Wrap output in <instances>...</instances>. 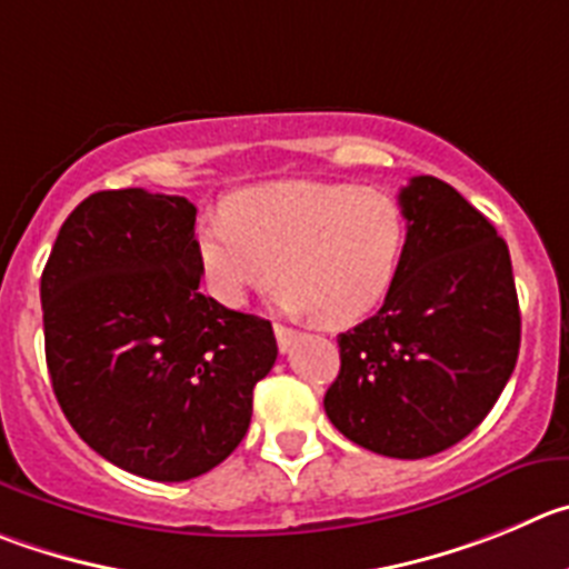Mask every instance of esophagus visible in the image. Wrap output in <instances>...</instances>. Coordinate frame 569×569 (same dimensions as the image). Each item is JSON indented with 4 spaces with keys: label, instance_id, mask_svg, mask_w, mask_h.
I'll return each instance as SVG.
<instances>
[{
    "label": "esophagus",
    "instance_id": "34e87169",
    "mask_svg": "<svg viewBox=\"0 0 569 569\" xmlns=\"http://www.w3.org/2000/svg\"><path fill=\"white\" fill-rule=\"evenodd\" d=\"M274 339H278L280 353H286V350H289L291 345H295L297 331H295V328H286V326H280V322H274Z\"/></svg>",
    "mask_w": 569,
    "mask_h": 569
}]
</instances>
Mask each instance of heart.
<instances>
[{
    "label": "heart",
    "instance_id": "1",
    "mask_svg": "<svg viewBox=\"0 0 569 569\" xmlns=\"http://www.w3.org/2000/svg\"><path fill=\"white\" fill-rule=\"evenodd\" d=\"M410 247L405 204L350 182H278L243 190L196 227L201 278L227 309L272 286L283 315L357 326L396 286Z\"/></svg>",
    "mask_w": 569,
    "mask_h": 569
}]
</instances>
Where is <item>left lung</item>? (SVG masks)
I'll return each instance as SVG.
<instances>
[{"label": "left lung", "mask_w": 569, "mask_h": 569, "mask_svg": "<svg viewBox=\"0 0 569 569\" xmlns=\"http://www.w3.org/2000/svg\"><path fill=\"white\" fill-rule=\"evenodd\" d=\"M398 201L410 247L370 320L339 333L333 427L385 458L438 455L475 432L519 357L508 243L452 184L412 177Z\"/></svg>", "instance_id": "obj_1"}]
</instances>
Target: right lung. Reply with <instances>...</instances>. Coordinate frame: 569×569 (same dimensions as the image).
<instances>
[{
	"instance_id": "right-lung-1",
	"label": "right lung",
	"mask_w": 569,
	"mask_h": 569,
	"mask_svg": "<svg viewBox=\"0 0 569 569\" xmlns=\"http://www.w3.org/2000/svg\"><path fill=\"white\" fill-rule=\"evenodd\" d=\"M199 283L196 207L142 188L83 199L41 272L63 416L100 458L148 480L182 482L230 458L278 359L272 322Z\"/></svg>"
}]
</instances>
